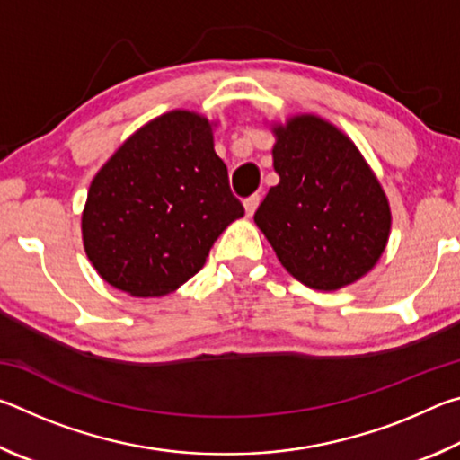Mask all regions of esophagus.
Masks as SVG:
<instances>
[{
    "label": "esophagus",
    "instance_id": "obj_1",
    "mask_svg": "<svg viewBox=\"0 0 460 460\" xmlns=\"http://www.w3.org/2000/svg\"><path fill=\"white\" fill-rule=\"evenodd\" d=\"M260 200H261V197L260 194H252V197L249 199H245V202H243V207H245V215L247 217H253V213H255V208L260 207Z\"/></svg>",
    "mask_w": 460,
    "mask_h": 460
}]
</instances>
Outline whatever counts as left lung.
<instances>
[{
  "label": "left lung",
  "mask_w": 460,
  "mask_h": 460,
  "mask_svg": "<svg viewBox=\"0 0 460 460\" xmlns=\"http://www.w3.org/2000/svg\"><path fill=\"white\" fill-rule=\"evenodd\" d=\"M271 186L253 221L302 284L332 292L373 270L392 229L389 202L357 146L318 115L274 126Z\"/></svg>",
  "instance_id": "left-lung-1"
}]
</instances>
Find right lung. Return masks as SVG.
<instances>
[{"instance_id":"add662e5","label":"right lung","mask_w":460,"mask_h":460,"mask_svg":"<svg viewBox=\"0 0 460 460\" xmlns=\"http://www.w3.org/2000/svg\"><path fill=\"white\" fill-rule=\"evenodd\" d=\"M243 213L215 154L213 123L176 109L129 136L93 178L84 253L118 290L162 296L205 266L217 237Z\"/></svg>"}]
</instances>
